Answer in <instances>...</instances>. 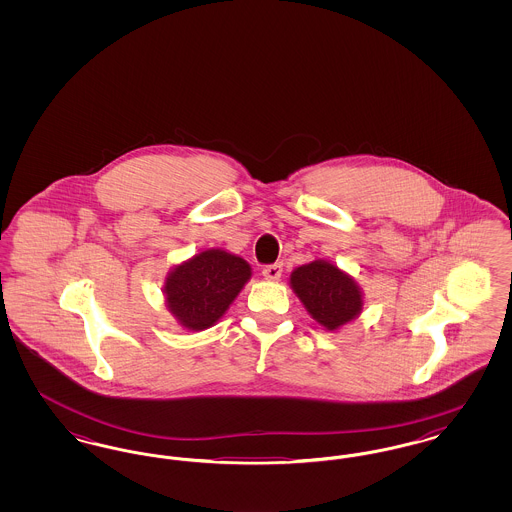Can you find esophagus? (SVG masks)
I'll list each match as a JSON object with an SVG mask.
<instances>
[{"label": "esophagus", "instance_id": "esophagus-1", "mask_svg": "<svg viewBox=\"0 0 512 512\" xmlns=\"http://www.w3.org/2000/svg\"><path fill=\"white\" fill-rule=\"evenodd\" d=\"M263 276L267 280H280V276H282V263L267 265V267L263 268Z\"/></svg>", "mask_w": 512, "mask_h": 512}]
</instances>
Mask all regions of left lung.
<instances>
[{
	"mask_svg": "<svg viewBox=\"0 0 512 512\" xmlns=\"http://www.w3.org/2000/svg\"><path fill=\"white\" fill-rule=\"evenodd\" d=\"M292 286L307 311L328 330H336L357 317L363 307L355 282L340 268L324 261L295 268Z\"/></svg>",
	"mask_w": 512,
	"mask_h": 512,
	"instance_id": "left-lung-1",
	"label": "left lung"
}]
</instances>
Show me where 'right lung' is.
Returning <instances> with one entry per match:
<instances>
[{"label": "right lung", "mask_w": 512, "mask_h": 512, "mask_svg": "<svg viewBox=\"0 0 512 512\" xmlns=\"http://www.w3.org/2000/svg\"><path fill=\"white\" fill-rule=\"evenodd\" d=\"M249 276L251 268L242 257L220 249L203 251L167 278L169 309L182 326L205 330L224 315Z\"/></svg>", "instance_id": "1"}]
</instances>
